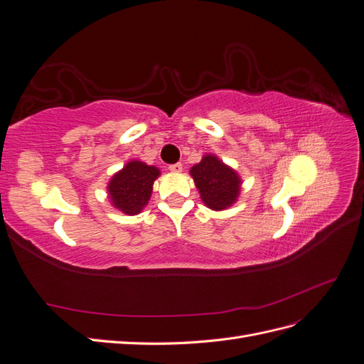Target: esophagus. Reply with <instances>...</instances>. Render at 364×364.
Masks as SVG:
<instances>
[{"label": "esophagus", "mask_w": 364, "mask_h": 364, "mask_svg": "<svg viewBox=\"0 0 364 364\" xmlns=\"http://www.w3.org/2000/svg\"><path fill=\"white\" fill-rule=\"evenodd\" d=\"M168 168H170L171 173H181V171H182V164H181V162L173 164V165H170Z\"/></svg>", "instance_id": "34e87169"}]
</instances>
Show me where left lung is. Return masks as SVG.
Segmentation results:
<instances>
[{"instance_id":"8db88e82","label":"left lung","mask_w":364,"mask_h":364,"mask_svg":"<svg viewBox=\"0 0 364 364\" xmlns=\"http://www.w3.org/2000/svg\"><path fill=\"white\" fill-rule=\"evenodd\" d=\"M190 174L200 193V199L208 208L223 211L237 202L241 190L240 176L217 156L205 155L190 170Z\"/></svg>"}]
</instances>
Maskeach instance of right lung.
Instances as JSON below:
<instances>
[{
    "label": "right lung",
    "instance_id": "add662e5",
    "mask_svg": "<svg viewBox=\"0 0 364 364\" xmlns=\"http://www.w3.org/2000/svg\"><path fill=\"white\" fill-rule=\"evenodd\" d=\"M159 168L142 161H130L107 183L111 203L123 214L136 215L149 203Z\"/></svg>",
    "mask_w": 364,
    "mask_h": 364
}]
</instances>
